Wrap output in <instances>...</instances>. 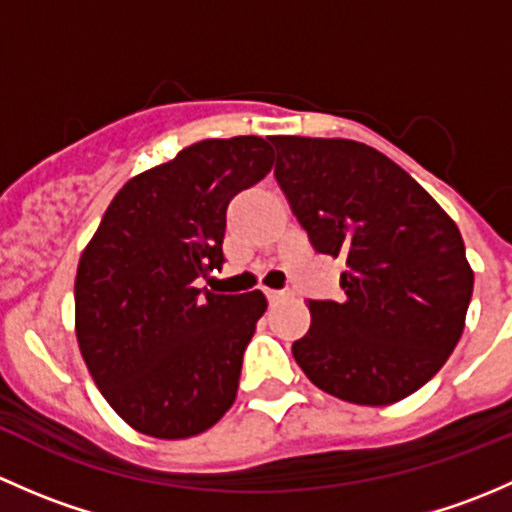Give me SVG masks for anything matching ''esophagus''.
I'll return each instance as SVG.
<instances>
[{
	"label": "esophagus",
	"mask_w": 512,
	"mask_h": 512,
	"mask_svg": "<svg viewBox=\"0 0 512 512\" xmlns=\"http://www.w3.org/2000/svg\"><path fill=\"white\" fill-rule=\"evenodd\" d=\"M265 294H267V299H270L272 304L280 302V299L289 297V292H285V289H265Z\"/></svg>",
	"instance_id": "obj_1"
}]
</instances>
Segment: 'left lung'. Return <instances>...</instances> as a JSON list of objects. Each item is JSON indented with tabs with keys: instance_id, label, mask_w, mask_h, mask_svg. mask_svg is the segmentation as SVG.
Masks as SVG:
<instances>
[{
	"instance_id": "1",
	"label": "left lung",
	"mask_w": 512,
	"mask_h": 512,
	"mask_svg": "<svg viewBox=\"0 0 512 512\" xmlns=\"http://www.w3.org/2000/svg\"><path fill=\"white\" fill-rule=\"evenodd\" d=\"M275 178L317 252L347 260L344 297L309 299L292 354L314 386L359 406L421 389L456 349L473 272L456 223L376 148L272 136Z\"/></svg>"
}]
</instances>
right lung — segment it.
Returning a JSON list of instances; mask_svg holds the SVG:
<instances>
[{"label":"right lung","mask_w":512,"mask_h":512,"mask_svg":"<svg viewBox=\"0 0 512 512\" xmlns=\"http://www.w3.org/2000/svg\"><path fill=\"white\" fill-rule=\"evenodd\" d=\"M260 136L210 138L128 180L76 272V339L103 399L136 431L188 438L220 421L265 314L260 289L213 294L227 205L272 168Z\"/></svg>","instance_id":"add662e5"}]
</instances>
